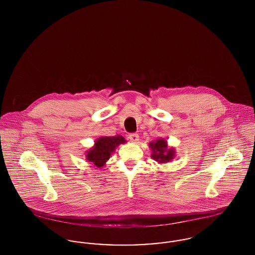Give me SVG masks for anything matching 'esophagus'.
Listing matches in <instances>:
<instances>
[{
    "label": "esophagus",
    "mask_w": 255,
    "mask_h": 255,
    "mask_svg": "<svg viewBox=\"0 0 255 255\" xmlns=\"http://www.w3.org/2000/svg\"><path fill=\"white\" fill-rule=\"evenodd\" d=\"M129 139L133 143H137V141L139 140V136H138L137 133H130L129 134Z\"/></svg>",
    "instance_id": "esophagus-1"
}]
</instances>
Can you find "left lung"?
I'll use <instances>...</instances> for the list:
<instances>
[{
  "mask_svg": "<svg viewBox=\"0 0 255 255\" xmlns=\"http://www.w3.org/2000/svg\"><path fill=\"white\" fill-rule=\"evenodd\" d=\"M152 150L151 157L159 163H165L175 157V149L168 148L167 141L163 138H158L156 141L149 143Z\"/></svg>",
  "mask_w": 255,
  "mask_h": 255,
  "instance_id": "1",
  "label": "left lung"
}]
</instances>
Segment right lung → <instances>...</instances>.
<instances>
[{
  "label": "right lung",
  "instance_id": "right-lung-1",
  "mask_svg": "<svg viewBox=\"0 0 255 255\" xmlns=\"http://www.w3.org/2000/svg\"><path fill=\"white\" fill-rule=\"evenodd\" d=\"M125 142L126 140L122 135L99 137L95 141V145L87 152V160L100 168L109 159L116 147Z\"/></svg>",
  "mask_w": 255,
  "mask_h": 255
}]
</instances>
